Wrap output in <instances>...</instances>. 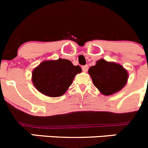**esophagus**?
I'll use <instances>...</instances> for the list:
<instances>
[{
  "instance_id": "obj_1",
  "label": "esophagus",
  "mask_w": 148,
  "mask_h": 148,
  "mask_svg": "<svg viewBox=\"0 0 148 148\" xmlns=\"http://www.w3.org/2000/svg\"><path fill=\"white\" fill-rule=\"evenodd\" d=\"M82 69L84 72H87L88 70V65H85V66H82Z\"/></svg>"
}]
</instances>
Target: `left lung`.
<instances>
[{"instance_id": "obj_1", "label": "left lung", "mask_w": 148, "mask_h": 148, "mask_svg": "<svg viewBox=\"0 0 148 148\" xmlns=\"http://www.w3.org/2000/svg\"><path fill=\"white\" fill-rule=\"evenodd\" d=\"M95 86L105 96L114 94L121 90L126 84L128 73L119 64L98 60L96 64L88 70Z\"/></svg>"}]
</instances>
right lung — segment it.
<instances>
[{
    "label": "right lung",
    "instance_id": "obj_1",
    "mask_svg": "<svg viewBox=\"0 0 148 148\" xmlns=\"http://www.w3.org/2000/svg\"><path fill=\"white\" fill-rule=\"evenodd\" d=\"M81 71L79 66L66 59L44 61L33 71L32 81L41 93L58 97L66 93L76 74Z\"/></svg>",
    "mask_w": 148,
    "mask_h": 148
}]
</instances>
